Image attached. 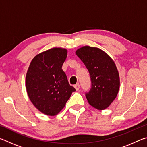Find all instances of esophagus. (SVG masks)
I'll use <instances>...</instances> for the list:
<instances>
[{
    "label": "esophagus",
    "instance_id": "34e87169",
    "mask_svg": "<svg viewBox=\"0 0 147 147\" xmlns=\"http://www.w3.org/2000/svg\"><path fill=\"white\" fill-rule=\"evenodd\" d=\"M74 88L76 89V91L79 90V89H80V85H79V84H76V85H74Z\"/></svg>",
    "mask_w": 147,
    "mask_h": 147
}]
</instances>
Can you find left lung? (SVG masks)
<instances>
[{
	"mask_svg": "<svg viewBox=\"0 0 147 147\" xmlns=\"http://www.w3.org/2000/svg\"><path fill=\"white\" fill-rule=\"evenodd\" d=\"M76 54L83 61L90 74L91 88L86 96L93 108L103 110L115 100L120 87V78L114 61L96 47L84 46Z\"/></svg>",
	"mask_w": 147,
	"mask_h": 147,
	"instance_id": "1",
	"label": "left lung"
}]
</instances>
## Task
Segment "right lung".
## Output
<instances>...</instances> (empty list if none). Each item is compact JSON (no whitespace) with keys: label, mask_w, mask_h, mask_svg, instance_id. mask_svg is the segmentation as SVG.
Returning <instances> with one entry per match:
<instances>
[{"label":"right lung","mask_w":147,"mask_h":147,"mask_svg":"<svg viewBox=\"0 0 147 147\" xmlns=\"http://www.w3.org/2000/svg\"><path fill=\"white\" fill-rule=\"evenodd\" d=\"M67 56V50L52 48L34 57L26 74V88L34 106L49 116L58 114L73 92L62 65Z\"/></svg>","instance_id":"obj_1"}]
</instances>
